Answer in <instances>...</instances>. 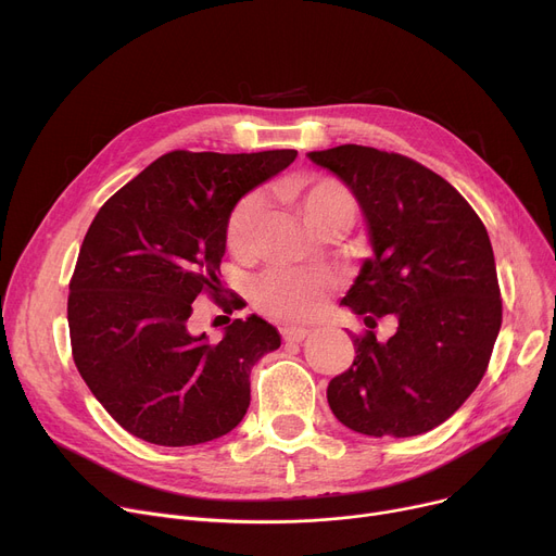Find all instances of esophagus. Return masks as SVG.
Listing matches in <instances>:
<instances>
[{"label":"esophagus","instance_id":"esophagus-1","mask_svg":"<svg viewBox=\"0 0 556 556\" xmlns=\"http://www.w3.org/2000/svg\"><path fill=\"white\" fill-rule=\"evenodd\" d=\"M311 331L308 329H283V340L286 342H302Z\"/></svg>","mask_w":556,"mask_h":556}]
</instances>
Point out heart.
I'll return each mask as SVG.
<instances>
[{"instance_id": "heart-1", "label": "heart", "mask_w": 556, "mask_h": 556, "mask_svg": "<svg viewBox=\"0 0 556 556\" xmlns=\"http://www.w3.org/2000/svg\"><path fill=\"white\" fill-rule=\"evenodd\" d=\"M283 195L319 233L352 227L358 214L352 189L336 178H298L283 187ZM261 218V195L250 193L233 204L225 223V241L233 256L250 258L256 252ZM333 283L327 270H270L256 281L254 302L281 323H306L325 308Z\"/></svg>"}]
</instances>
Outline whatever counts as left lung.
<instances>
[{"label":"left lung","mask_w":556,"mask_h":556,"mask_svg":"<svg viewBox=\"0 0 556 556\" xmlns=\"http://www.w3.org/2000/svg\"><path fill=\"white\" fill-rule=\"evenodd\" d=\"M308 157L352 189L374 256L344 306L367 325L356 358L329 383L338 421L371 437H415L444 424L473 394L503 325V300L484 223L424 164L344 143ZM397 333L378 343V316Z\"/></svg>","instance_id":"obj_1"}]
</instances>
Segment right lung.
<instances>
[{
  "label": "right lung",
  "instance_id": "1",
  "mask_svg": "<svg viewBox=\"0 0 556 556\" xmlns=\"http://www.w3.org/2000/svg\"><path fill=\"white\" fill-rule=\"evenodd\" d=\"M298 151H170L116 191L87 229L70 281L72 356L87 388L130 434L195 446L237 428L254 363L281 344L250 315L223 340L189 331L193 300L223 311L225 223L248 191Z\"/></svg>",
  "mask_w": 556,
  "mask_h": 556
}]
</instances>
